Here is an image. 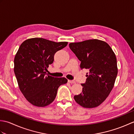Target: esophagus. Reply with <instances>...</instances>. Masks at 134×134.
I'll return each mask as SVG.
<instances>
[{"mask_svg":"<svg viewBox=\"0 0 134 134\" xmlns=\"http://www.w3.org/2000/svg\"><path fill=\"white\" fill-rule=\"evenodd\" d=\"M68 82H69L70 83H75V82L74 81H72V80H68Z\"/></svg>","mask_w":134,"mask_h":134,"instance_id":"1","label":"esophagus"}]
</instances>
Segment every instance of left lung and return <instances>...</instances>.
<instances>
[{
	"instance_id": "8db88e82",
	"label": "left lung",
	"mask_w": 134,
	"mask_h": 134,
	"mask_svg": "<svg viewBox=\"0 0 134 134\" xmlns=\"http://www.w3.org/2000/svg\"><path fill=\"white\" fill-rule=\"evenodd\" d=\"M69 47L81 62V69L89 70L81 85L82 93L74 96L81 106L93 108L103 102L112 90L118 75L117 60L106 42L97 39L72 42Z\"/></svg>"
}]
</instances>
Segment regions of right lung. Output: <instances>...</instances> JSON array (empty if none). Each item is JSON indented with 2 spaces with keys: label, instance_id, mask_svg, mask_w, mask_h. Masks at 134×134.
<instances>
[{
  "label": "right lung",
  "instance_id": "1",
  "mask_svg": "<svg viewBox=\"0 0 134 134\" xmlns=\"http://www.w3.org/2000/svg\"><path fill=\"white\" fill-rule=\"evenodd\" d=\"M67 44L32 38L20 45L14 58V73L20 90L30 104L38 107L49 105L59 87L67 82L65 78H55L46 72L55 53Z\"/></svg>",
  "mask_w": 134,
  "mask_h": 134
}]
</instances>
